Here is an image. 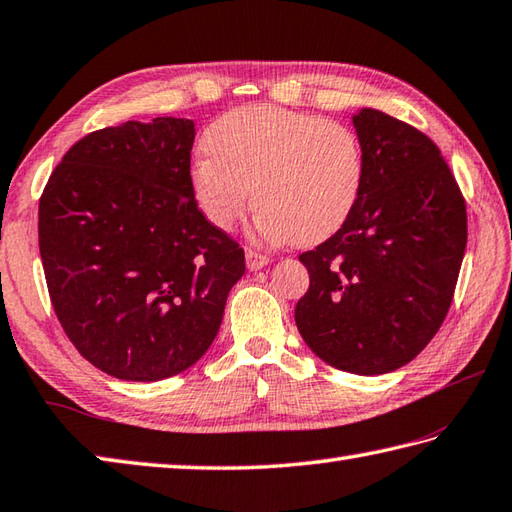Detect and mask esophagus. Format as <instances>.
<instances>
[{
	"mask_svg": "<svg viewBox=\"0 0 512 512\" xmlns=\"http://www.w3.org/2000/svg\"><path fill=\"white\" fill-rule=\"evenodd\" d=\"M270 264V257L257 253V250H246V266L248 270H259Z\"/></svg>",
	"mask_w": 512,
	"mask_h": 512,
	"instance_id": "34e87169",
	"label": "esophagus"
}]
</instances>
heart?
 <instances>
[{"label":"heart","instance_id":"heart-1","mask_svg":"<svg viewBox=\"0 0 512 512\" xmlns=\"http://www.w3.org/2000/svg\"><path fill=\"white\" fill-rule=\"evenodd\" d=\"M208 155L190 166L197 208L230 230L255 204V233L270 244H317L353 215L366 177L353 128L279 106H244L204 135Z\"/></svg>","mask_w":512,"mask_h":512}]
</instances>
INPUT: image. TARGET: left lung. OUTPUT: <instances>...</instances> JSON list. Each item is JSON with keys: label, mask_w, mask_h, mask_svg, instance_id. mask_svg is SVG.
<instances>
[{"label": "left lung", "mask_w": 512, "mask_h": 512, "mask_svg": "<svg viewBox=\"0 0 512 512\" xmlns=\"http://www.w3.org/2000/svg\"><path fill=\"white\" fill-rule=\"evenodd\" d=\"M366 159L353 215L299 255L308 293L299 335L328 366L384 375L415 359L442 326L466 250V204L430 139L382 110L353 113Z\"/></svg>", "instance_id": "8db88e82"}]
</instances>
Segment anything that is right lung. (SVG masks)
<instances>
[{
	"mask_svg": "<svg viewBox=\"0 0 512 512\" xmlns=\"http://www.w3.org/2000/svg\"><path fill=\"white\" fill-rule=\"evenodd\" d=\"M193 119L102 128L68 150L39 199V255L70 342L124 382L193 366L222 326L244 250L197 208Z\"/></svg>",
	"mask_w": 512,
	"mask_h": 512,
	"instance_id": "1",
	"label": "right lung"
}]
</instances>
